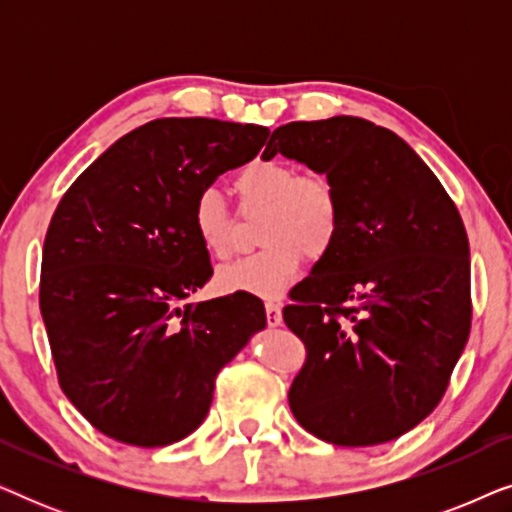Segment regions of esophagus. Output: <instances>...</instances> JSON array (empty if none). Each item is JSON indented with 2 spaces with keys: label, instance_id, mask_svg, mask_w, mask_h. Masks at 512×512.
<instances>
[{
  "label": "esophagus",
  "instance_id": "esophagus-1",
  "mask_svg": "<svg viewBox=\"0 0 512 512\" xmlns=\"http://www.w3.org/2000/svg\"><path fill=\"white\" fill-rule=\"evenodd\" d=\"M265 317H268L270 328L282 326V307H279L277 303H265Z\"/></svg>",
  "mask_w": 512,
  "mask_h": 512
}]
</instances>
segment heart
Returning a JSON list of instances; mask_svg holds the SVG:
<instances>
[{"label": "heart", "instance_id": "obj_1", "mask_svg": "<svg viewBox=\"0 0 512 512\" xmlns=\"http://www.w3.org/2000/svg\"><path fill=\"white\" fill-rule=\"evenodd\" d=\"M233 188L244 209H265L256 254L237 258L216 277L221 291L277 298L296 282L305 254L321 258L340 235L342 209L331 181L300 174L279 158H256L235 172ZM193 230L214 258L233 247V212L216 188H202L193 202Z\"/></svg>", "mask_w": 512, "mask_h": 512}]
</instances>
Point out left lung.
Instances as JSON below:
<instances>
[{"mask_svg": "<svg viewBox=\"0 0 512 512\" xmlns=\"http://www.w3.org/2000/svg\"><path fill=\"white\" fill-rule=\"evenodd\" d=\"M275 153L324 174L342 209L333 249L284 307L307 347L291 412L326 443H389L431 415L466 347L464 221L429 165L366 118L286 123L263 158Z\"/></svg>", "mask_w": 512, "mask_h": 512, "instance_id": "1", "label": "left lung"}]
</instances>
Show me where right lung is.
<instances>
[{"instance_id": "1", "label": "right lung", "mask_w": 512, "mask_h": 512, "mask_svg": "<svg viewBox=\"0 0 512 512\" xmlns=\"http://www.w3.org/2000/svg\"><path fill=\"white\" fill-rule=\"evenodd\" d=\"M268 135L156 118L62 195L39 307L62 391L104 436L137 447L186 438L207 417L219 370L268 324L249 293L188 303L214 272L193 230L195 195L254 160Z\"/></svg>"}]
</instances>
